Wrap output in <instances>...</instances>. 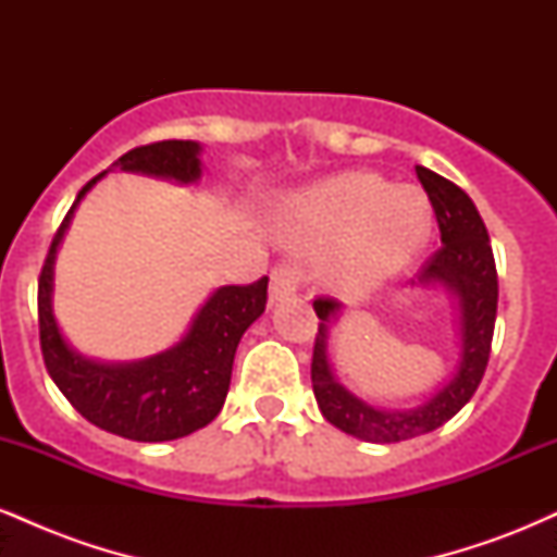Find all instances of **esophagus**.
I'll list each match as a JSON object with an SVG mask.
<instances>
[{
    "label": "esophagus",
    "instance_id": "34e87169",
    "mask_svg": "<svg viewBox=\"0 0 557 557\" xmlns=\"http://www.w3.org/2000/svg\"><path fill=\"white\" fill-rule=\"evenodd\" d=\"M306 290V277L304 270L296 264H277L272 270V283H270V300H283L287 296H298Z\"/></svg>",
    "mask_w": 557,
    "mask_h": 557
}]
</instances>
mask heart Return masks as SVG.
I'll list each match as a JSON object with an SVG mask.
<instances>
[{"label":"heart","instance_id":"obj_1","mask_svg":"<svg viewBox=\"0 0 557 557\" xmlns=\"http://www.w3.org/2000/svg\"><path fill=\"white\" fill-rule=\"evenodd\" d=\"M432 209L413 185L374 172H343L293 196L280 233L304 251H330L327 280L345 296H369L406 272L430 240Z\"/></svg>","mask_w":557,"mask_h":557}]
</instances>
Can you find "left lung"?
I'll list each match as a JSON object with an SVG mask.
<instances>
[{"label":"left lung","instance_id":"obj_1","mask_svg":"<svg viewBox=\"0 0 557 557\" xmlns=\"http://www.w3.org/2000/svg\"><path fill=\"white\" fill-rule=\"evenodd\" d=\"M417 175L430 196L440 225V240H443V246L419 272V283L443 285L450 296H456L461 359H458L453 380L445 382L421 406L406 408V411H382V408L369 406L332 374L327 332L341 314V304L335 298H317L314 311L319 317V332L314 359H311V385H314L319 411L337 430L367 443H400V440L419 437L443 426L471 400L490 361L497 314V270L487 227L474 201L456 183L445 181L443 175L426 168H417Z\"/></svg>","mask_w":557,"mask_h":557}]
</instances>
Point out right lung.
Segmentation results:
<instances>
[{
	"label": "right lung",
	"mask_w": 557,
	"mask_h": 557,
	"mask_svg": "<svg viewBox=\"0 0 557 557\" xmlns=\"http://www.w3.org/2000/svg\"><path fill=\"white\" fill-rule=\"evenodd\" d=\"M196 140H157L123 154L112 168L196 183L201 177ZM96 175L57 230L38 277V335L47 372L75 411L99 430L138 443H164L201 430L222 411L233 359L243 332L264 314L267 283L216 287L198 309L190 327L172 348L131 363H101L81 356L62 337L52 311L54 259L83 196L104 177Z\"/></svg>",
	"instance_id": "right-lung-1"
}]
</instances>
